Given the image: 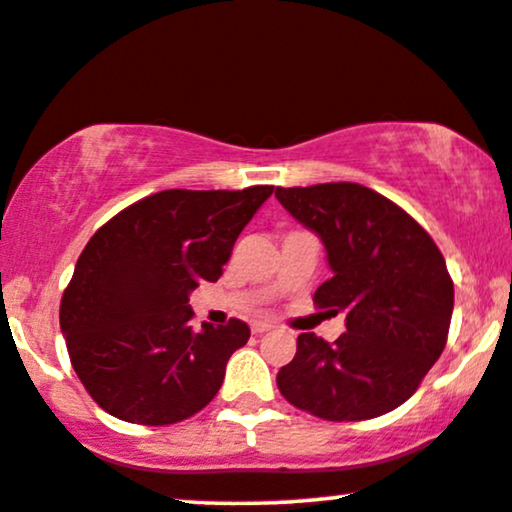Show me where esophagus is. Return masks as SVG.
I'll return each instance as SVG.
<instances>
[{
	"label": "esophagus",
	"mask_w": 512,
	"mask_h": 512,
	"mask_svg": "<svg viewBox=\"0 0 512 512\" xmlns=\"http://www.w3.org/2000/svg\"><path fill=\"white\" fill-rule=\"evenodd\" d=\"M250 327H252V335H264V332L274 330V325H271V323H262V320H255V323H252Z\"/></svg>",
	"instance_id": "esophagus-1"
}]
</instances>
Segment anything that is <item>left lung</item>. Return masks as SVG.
I'll return each instance as SVG.
<instances>
[{"mask_svg":"<svg viewBox=\"0 0 512 512\" xmlns=\"http://www.w3.org/2000/svg\"><path fill=\"white\" fill-rule=\"evenodd\" d=\"M276 199L327 250L332 278L313 304L346 316V332L332 344L313 332L297 337L278 391L325 421L395 410L447 344L454 283L445 257L412 215L356 182L278 187Z\"/></svg>","mask_w":512,"mask_h":512,"instance_id":"8db88e82","label":"left lung"}]
</instances>
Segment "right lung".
Masks as SVG:
<instances>
[{
  "label": "right lung",
  "instance_id": "right-lung-1",
  "mask_svg": "<svg viewBox=\"0 0 512 512\" xmlns=\"http://www.w3.org/2000/svg\"><path fill=\"white\" fill-rule=\"evenodd\" d=\"M274 187L166 189L121 210L91 236L60 302L72 367L121 421L168 426L201 412L250 327H192L189 292L215 283L238 234Z\"/></svg>",
  "mask_w": 512,
  "mask_h": 512
}]
</instances>
